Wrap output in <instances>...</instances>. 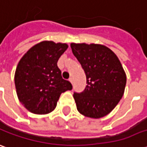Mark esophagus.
Returning a JSON list of instances; mask_svg holds the SVG:
<instances>
[{
  "instance_id": "1",
  "label": "esophagus",
  "mask_w": 147,
  "mask_h": 147,
  "mask_svg": "<svg viewBox=\"0 0 147 147\" xmlns=\"http://www.w3.org/2000/svg\"><path fill=\"white\" fill-rule=\"evenodd\" d=\"M69 81L71 82V84H73V78H72V77L69 78Z\"/></svg>"
}]
</instances>
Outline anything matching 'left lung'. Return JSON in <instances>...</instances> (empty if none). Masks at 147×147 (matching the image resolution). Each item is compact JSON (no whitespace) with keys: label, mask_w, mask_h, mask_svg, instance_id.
I'll list each match as a JSON object with an SVG mask.
<instances>
[{"label":"left lung","mask_w":147,"mask_h":147,"mask_svg":"<svg viewBox=\"0 0 147 147\" xmlns=\"http://www.w3.org/2000/svg\"><path fill=\"white\" fill-rule=\"evenodd\" d=\"M71 47L86 75L84 90L73 94L77 110L92 118L107 115L121 99L126 84L118 58L103 45L71 43Z\"/></svg>","instance_id":"left-lung-1"}]
</instances>
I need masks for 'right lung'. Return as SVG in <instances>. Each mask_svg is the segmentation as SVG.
Instances as JSON below:
<instances>
[{"instance_id": "add662e5", "label": "right lung", "mask_w": 147, "mask_h": 147, "mask_svg": "<svg viewBox=\"0 0 147 147\" xmlns=\"http://www.w3.org/2000/svg\"><path fill=\"white\" fill-rule=\"evenodd\" d=\"M67 48L64 43L45 41L34 46L19 61L14 82L20 102L30 112L46 114L53 111L61 93L72 89L57 66Z\"/></svg>"}]
</instances>
